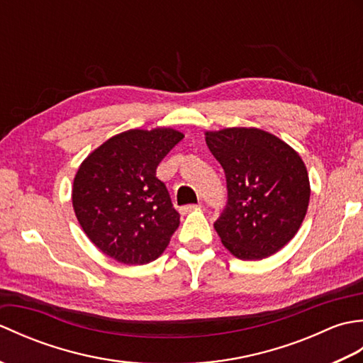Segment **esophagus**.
Returning a JSON list of instances; mask_svg holds the SVG:
<instances>
[{"label":"esophagus","mask_w":363,"mask_h":363,"mask_svg":"<svg viewBox=\"0 0 363 363\" xmlns=\"http://www.w3.org/2000/svg\"><path fill=\"white\" fill-rule=\"evenodd\" d=\"M198 209H201V204H189V206L181 207L179 212H181L182 215H186V213H190V212L198 211Z\"/></svg>","instance_id":"34e87169"}]
</instances>
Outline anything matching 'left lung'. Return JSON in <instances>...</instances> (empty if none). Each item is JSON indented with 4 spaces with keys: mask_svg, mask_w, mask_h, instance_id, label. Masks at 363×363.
<instances>
[{
    "mask_svg": "<svg viewBox=\"0 0 363 363\" xmlns=\"http://www.w3.org/2000/svg\"><path fill=\"white\" fill-rule=\"evenodd\" d=\"M204 135L228 182V206L213 225L221 243L242 260L273 256L296 235L307 213L306 164L289 143L259 128Z\"/></svg>",
    "mask_w": 363,
    "mask_h": 363,
    "instance_id": "1",
    "label": "left lung"
}]
</instances>
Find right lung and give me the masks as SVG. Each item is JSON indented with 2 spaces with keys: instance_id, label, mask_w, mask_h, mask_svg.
I'll return each instance as SVG.
<instances>
[{
  "instance_id": "add662e5",
  "label": "right lung",
  "mask_w": 363,
  "mask_h": 363,
  "mask_svg": "<svg viewBox=\"0 0 363 363\" xmlns=\"http://www.w3.org/2000/svg\"><path fill=\"white\" fill-rule=\"evenodd\" d=\"M184 134L173 128L129 129L82 160L72 187L73 209L96 248L126 265L156 260L179 226L156 168Z\"/></svg>"
}]
</instances>
